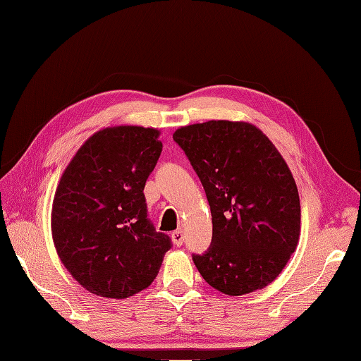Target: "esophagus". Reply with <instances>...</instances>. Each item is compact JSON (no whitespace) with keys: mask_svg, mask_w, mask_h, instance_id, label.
I'll return each mask as SVG.
<instances>
[{"mask_svg":"<svg viewBox=\"0 0 361 361\" xmlns=\"http://www.w3.org/2000/svg\"><path fill=\"white\" fill-rule=\"evenodd\" d=\"M171 237H173V243L176 245V247H180L183 240H185V233H183L182 229H178V231H174Z\"/></svg>","mask_w":361,"mask_h":361,"instance_id":"1","label":"esophagus"}]
</instances>
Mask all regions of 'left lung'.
Returning a JSON list of instances; mask_svg holds the SVG:
<instances>
[{"instance_id":"1","label":"left lung","mask_w":361,"mask_h":361,"mask_svg":"<svg viewBox=\"0 0 361 361\" xmlns=\"http://www.w3.org/2000/svg\"><path fill=\"white\" fill-rule=\"evenodd\" d=\"M182 147L206 192L212 242L193 262L228 295L262 289L281 274L300 234V200L286 161L247 122L209 121L180 127Z\"/></svg>"}]
</instances>
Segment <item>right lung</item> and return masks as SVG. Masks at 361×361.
I'll use <instances>...</instances> for the list:
<instances>
[{
  "mask_svg": "<svg viewBox=\"0 0 361 361\" xmlns=\"http://www.w3.org/2000/svg\"><path fill=\"white\" fill-rule=\"evenodd\" d=\"M159 130L104 128L78 149L53 200L58 256L91 294L127 298L159 274L173 242L149 219L145 185L161 154Z\"/></svg>",
  "mask_w": 361,
  "mask_h": 361,
  "instance_id": "right-lung-1",
  "label": "right lung"
}]
</instances>
